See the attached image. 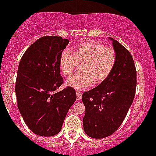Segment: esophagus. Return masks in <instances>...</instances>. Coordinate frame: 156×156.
I'll use <instances>...</instances> for the list:
<instances>
[{
    "instance_id": "1",
    "label": "esophagus",
    "mask_w": 156,
    "mask_h": 156,
    "mask_svg": "<svg viewBox=\"0 0 156 156\" xmlns=\"http://www.w3.org/2000/svg\"><path fill=\"white\" fill-rule=\"evenodd\" d=\"M76 94H77V100H80L82 96V93L79 91V90H76Z\"/></svg>"
}]
</instances>
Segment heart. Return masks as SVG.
Returning a JSON list of instances; mask_svg holds the SVG:
<instances>
[{"mask_svg": "<svg viewBox=\"0 0 156 156\" xmlns=\"http://www.w3.org/2000/svg\"><path fill=\"white\" fill-rule=\"evenodd\" d=\"M81 64L79 73L66 81L68 86L76 89L89 88L101 84L111 75L116 63L115 51L94 41H87L72 48V54L64 51L59 57V68L64 76L72 74Z\"/></svg>", "mask_w": 156, "mask_h": 156, "instance_id": "heart-1", "label": "heart"}]
</instances>
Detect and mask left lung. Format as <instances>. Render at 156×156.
I'll use <instances>...</instances> for the list:
<instances>
[{
    "label": "left lung",
    "instance_id": "1",
    "mask_svg": "<svg viewBox=\"0 0 156 156\" xmlns=\"http://www.w3.org/2000/svg\"><path fill=\"white\" fill-rule=\"evenodd\" d=\"M116 63L108 78L82 94L85 106L83 126L91 138L103 139L122 125L133 102L136 89V69L130 52L112 37Z\"/></svg>",
    "mask_w": 156,
    "mask_h": 156
}]
</instances>
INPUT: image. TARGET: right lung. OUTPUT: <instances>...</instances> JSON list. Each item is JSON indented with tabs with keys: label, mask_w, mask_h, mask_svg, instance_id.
<instances>
[{
	"label": "right lung",
	"mask_w": 156,
	"mask_h": 156,
	"mask_svg": "<svg viewBox=\"0 0 156 156\" xmlns=\"http://www.w3.org/2000/svg\"><path fill=\"white\" fill-rule=\"evenodd\" d=\"M68 43L61 37L44 36L27 49L19 63L17 107L29 129L41 136H54L60 132L76 100L71 87L55 91L63 84L59 57Z\"/></svg>",
	"instance_id": "right-lung-1"
}]
</instances>
